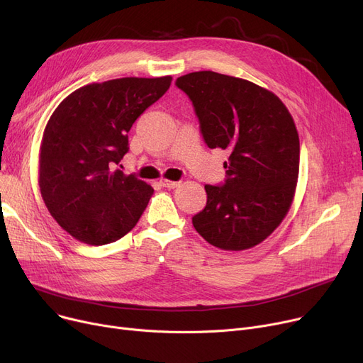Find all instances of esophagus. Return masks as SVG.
<instances>
[{
    "label": "esophagus",
    "instance_id": "esophagus-1",
    "mask_svg": "<svg viewBox=\"0 0 363 363\" xmlns=\"http://www.w3.org/2000/svg\"><path fill=\"white\" fill-rule=\"evenodd\" d=\"M160 184L166 188H177L179 185L178 181H170V179H160Z\"/></svg>",
    "mask_w": 363,
    "mask_h": 363
}]
</instances>
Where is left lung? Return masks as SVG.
Listing matches in <instances>:
<instances>
[{
    "label": "left lung",
    "instance_id": "8db88e82",
    "mask_svg": "<svg viewBox=\"0 0 363 363\" xmlns=\"http://www.w3.org/2000/svg\"><path fill=\"white\" fill-rule=\"evenodd\" d=\"M193 101L208 148L230 151L223 186L204 185L196 231L222 250L252 249L287 216L294 200L300 141L277 95L250 81L211 70L177 79Z\"/></svg>",
    "mask_w": 363,
    "mask_h": 363
}]
</instances>
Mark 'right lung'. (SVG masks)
Masks as SVG:
<instances>
[{"mask_svg":"<svg viewBox=\"0 0 363 363\" xmlns=\"http://www.w3.org/2000/svg\"><path fill=\"white\" fill-rule=\"evenodd\" d=\"M172 76L119 78L73 91L57 106L40 147V184L51 216L74 240L104 245L125 237L155 193L114 169L128 132L169 89Z\"/></svg>","mask_w":363,"mask_h":363,"instance_id":"right-lung-1","label":"right lung"}]
</instances>
